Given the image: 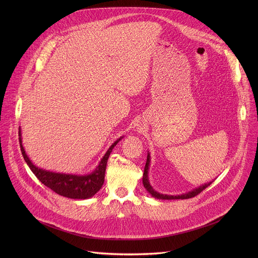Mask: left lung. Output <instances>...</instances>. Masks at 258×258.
Returning <instances> with one entry per match:
<instances>
[{"label": "left lung", "instance_id": "left-lung-1", "mask_svg": "<svg viewBox=\"0 0 258 258\" xmlns=\"http://www.w3.org/2000/svg\"><path fill=\"white\" fill-rule=\"evenodd\" d=\"M150 163H151V156L150 153L148 151V155H147V161H146V165H145V169H144V174H143V185L145 187V189L148 191V193H150V195L152 197H154L155 199H161V200H174V199H189L192 197H195L196 195H198L199 193H201L205 188H207L212 181L206 182L202 186H199L198 188L193 189L192 191H189L187 193H183L180 195H167V194H161L157 191H155L153 189V187L151 186L150 180H149V167H150Z\"/></svg>", "mask_w": 258, "mask_h": 258}]
</instances>
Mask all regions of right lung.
I'll return each mask as SVG.
<instances>
[{"mask_svg":"<svg viewBox=\"0 0 258 258\" xmlns=\"http://www.w3.org/2000/svg\"><path fill=\"white\" fill-rule=\"evenodd\" d=\"M123 138L117 139L111 146L109 147L104 156L101 158L99 164L96 168L86 174H76V173H63L57 171H51L41 168L32 163L30 158L27 156L24 147L22 145V135L21 127H19V142L20 149L25 162L27 163L30 170L34 175L39 178L41 182L52 191L66 198L70 199H89L93 197L96 193L100 191L104 183L106 165L110 153L112 152L116 144Z\"/></svg>","mask_w":258,"mask_h":258,"instance_id":"1","label":"right lung"}]
</instances>
